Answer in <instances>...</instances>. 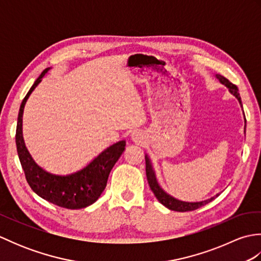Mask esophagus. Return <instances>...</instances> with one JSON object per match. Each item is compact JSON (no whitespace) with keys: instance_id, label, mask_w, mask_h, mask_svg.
Returning <instances> with one entry per match:
<instances>
[{"instance_id":"1","label":"esophagus","mask_w":261,"mask_h":261,"mask_svg":"<svg viewBox=\"0 0 261 261\" xmlns=\"http://www.w3.org/2000/svg\"><path fill=\"white\" fill-rule=\"evenodd\" d=\"M131 139H132V141L136 142V143H142L143 139H145V137H143L142 132L136 131V132H134V134L131 135Z\"/></svg>"}]
</instances>
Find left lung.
Wrapping results in <instances>:
<instances>
[{
	"instance_id": "obj_1",
	"label": "left lung",
	"mask_w": 261,
	"mask_h": 261,
	"mask_svg": "<svg viewBox=\"0 0 261 261\" xmlns=\"http://www.w3.org/2000/svg\"><path fill=\"white\" fill-rule=\"evenodd\" d=\"M215 77L220 81V83H222L223 85H225L229 88L230 93L238 98V101H239L240 105L242 107L241 97H240L238 87L234 84H232L229 80H226L225 77H223L222 75L216 74ZM245 132H246V127H245ZM145 157H146V174H147V179L149 182V186H150L152 193L154 194V196H156L158 201L167 208H169L171 211H177V212H187V211H194V210L203 206V205H205V204L210 203L211 201H213L215 197L219 196V194H216L215 197H211V198L206 199V201H202V202H184V201H179V199H177L173 196H170L169 194L166 193L158 184L157 178H156V174H154V170L152 168L150 159H149L147 154Z\"/></svg>"
}]
</instances>
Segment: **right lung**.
Segmentation results:
<instances>
[{"mask_svg": "<svg viewBox=\"0 0 261 261\" xmlns=\"http://www.w3.org/2000/svg\"><path fill=\"white\" fill-rule=\"evenodd\" d=\"M49 69L50 68H46L42 71L21 103L15 134L16 150L28 184L37 195L60 207L69 210L84 208L96 202L101 196L107 186L111 169L124 151L125 141L122 140L110 146L94 158L86 167L66 176L50 174L38 166L24 145L22 136V115L27 99Z\"/></svg>", "mask_w": 261, "mask_h": 261, "instance_id": "1", "label": "right lung"}]
</instances>
